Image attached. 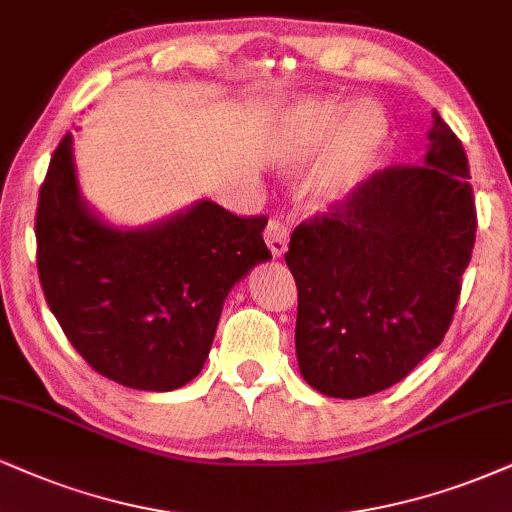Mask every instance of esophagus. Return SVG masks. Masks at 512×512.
<instances>
[{"instance_id":"34e87169","label":"esophagus","mask_w":512,"mask_h":512,"mask_svg":"<svg viewBox=\"0 0 512 512\" xmlns=\"http://www.w3.org/2000/svg\"><path fill=\"white\" fill-rule=\"evenodd\" d=\"M266 242L273 251V256H282L287 251V242H289V227L285 220L280 216H273L266 225Z\"/></svg>"}]
</instances>
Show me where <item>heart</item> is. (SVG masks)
<instances>
[{
  "instance_id": "b5f03b06",
  "label": "heart",
  "mask_w": 512,
  "mask_h": 512,
  "mask_svg": "<svg viewBox=\"0 0 512 512\" xmlns=\"http://www.w3.org/2000/svg\"><path fill=\"white\" fill-rule=\"evenodd\" d=\"M389 123L377 104H351L339 99H311L289 111L285 151L294 163L313 161L332 143L313 178L320 201H339L361 185L387 140Z\"/></svg>"
}]
</instances>
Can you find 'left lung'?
<instances>
[{
  "label": "left lung",
  "mask_w": 512,
  "mask_h": 512,
  "mask_svg": "<svg viewBox=\"0 0 512 512\" xmlns=\"http://www.w3.org/2000/svg\"><path fill=\"white\" fill-rule=\"evenodd\" d=\"M468 178L463 142L434 111L422 166L375 170L292 232L296 356L320 394H377L441 344L475 246Z\"/></svg>",
  "instance_id": "1"
}]
</instances>
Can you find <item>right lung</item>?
Segmentation results:
<instances>
[{
	"label": "right lung",
	"mask_w": 512,
	"mask_h": 512,
	"mask_svg": "<svg viewBox=\"0 0 512 512\" xmlns=\"http://www.w3.org/2000/svg\"><path fill=\"white\" fill-rule=\"evenodd\" d=\"M266 223L199 201L147 230L109 227L82 204L66 132L35 213L44 299L99 375L130 389H178L204 368L232 285L273 258Z\"/></svg>",
	"instance_id": "1"
}]
</instances>
